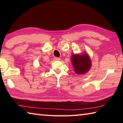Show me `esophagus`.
Masks as SVG:
<instances>
[{
	"label": "esophagus",
	"mask_w": 123,
	"mask_h": 123,
	"mask_svg": "<svg viewBox=\"0 0 123 123\" xmlns=\"http://www.w3.org/2000/svg\"><path fill=\"white\" fill-rule=\"evenodd\" d=\"M54 59L55 60H56V61H60V57H54Z\"/></svg>",
	"instance_id": "esophagus-1"
}]
</instances>
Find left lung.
<instances>
[{"label":"left lung","instance_id":"8db88e82","mask_svg":"<svg viewBox=\"0 0 123 123\" xmlns=\"http://www.w3.org/2000/svg\"><path fill=\"white\" fill-rule=\"evenodd\" d=\"M71 62L75 72L78 74H83L90 70L91 62L87 53L73 54L71 56Z\"/></svg>","mask_w":123,"mask_h":123}]
</instances>
